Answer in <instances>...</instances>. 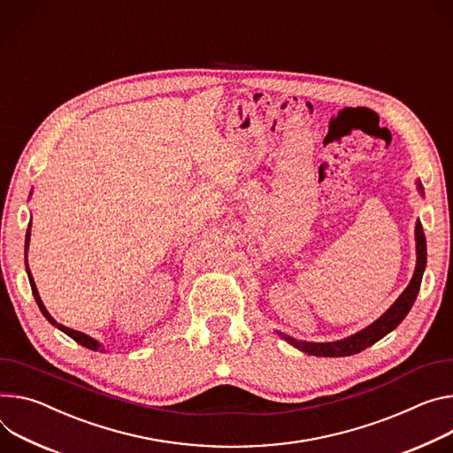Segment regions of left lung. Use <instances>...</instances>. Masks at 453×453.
Wrapping results in <instances>:
<instances>
[{
	"mask_svg": "<svg viewBox=\"0 0 453 453\" xmlns=\"http://www.w3.org/2000/svg\"><path fill=\"white\" fill-rule=\"evenodd\" d=\"M419 189L423 193V188L419 184ZM416 242H418V265L414 271L412 280H410L408 287L403 291V295L395 300V303L380 318L376 319L372 325H368L363 331H359L357 334L342 340V342H333V343H307V342H298L295 338L283 336L287 342H289L293 347L312 354V356H323V357H336V356H352L357 354L361 350H365L366 347L374 345L376 342H380L383 336H387L390 331L404 319V316L408 314V311L412 309L419 287H421V278L426 267V240H425V233H423V226L421 222L416 224Z\"/></svg>",
	"mask_w": 453,
	"mask_h": 453,
	"instance_id": "8db88e82",
	"label": "left lung"
}]
</instances>
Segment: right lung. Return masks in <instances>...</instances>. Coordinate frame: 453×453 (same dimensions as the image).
<instances>
[{"label": "right lung", "mask_w": 453, "mask_h": 453, "mask_svg": "<svg viewBox=\"0 0 453 453\" xmlns=\"http://www.w3.org/2000/svg\"><path fill=\"white\" fill-rule=\"evenodd\" d=\"M28 242H30V224H28V231H27V238H25V262H27V250H28ZM27 273H28V280H30V287H32V295H34V298H35V302H37V305H39V309H41V312H43V316L52 323V325H56L59 331H63L65 334H68L72 340H75L79 345H83V347H87V349H90V350H97L101 345L96 342V340H92L90 336H87V334H83V333H79V331H73V328H68V326H65V325H61V323H58L50 314H49V311L45 309V305H43V302H41V298H39V293H37V289H35V283H34V278H32V274H30V269H28V264H27Z\"/></svg>", "instance_id": "1"}]
</instances>
